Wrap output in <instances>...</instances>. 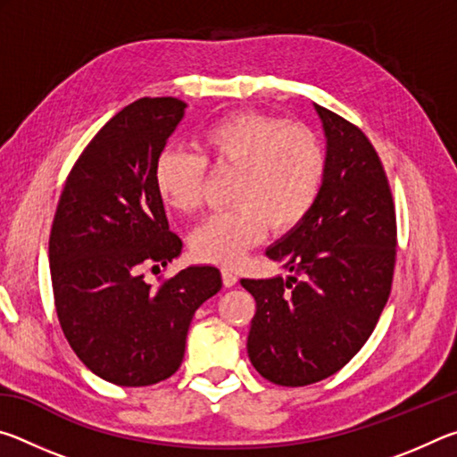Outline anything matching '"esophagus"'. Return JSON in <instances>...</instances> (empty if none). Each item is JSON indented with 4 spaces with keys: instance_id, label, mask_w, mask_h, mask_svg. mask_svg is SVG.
Segmentation results:
<instances>
[{
    "instance_id": "34e87169",
    "label": "esophagus",
    "mask_w": 457,
    "mask_h": 457,
    "mask_svg": "<svg viewBox=\"0 0 457 457\" xmlns=\"http://www.w3.org/2000/svg\"><path fill=\"white\" fill-rule=\"evenodd\" d=\"M221 278H223V286H226V288H231V286H236V282H237V276L228 268L221 270Z\"/></svg>"
}]
</instances>
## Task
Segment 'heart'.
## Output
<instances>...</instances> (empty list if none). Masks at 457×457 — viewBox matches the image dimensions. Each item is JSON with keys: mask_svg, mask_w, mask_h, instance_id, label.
Returning <instances> with one entry per match:
<instances>
[{"mask_svg": "<svg viewBox=\"0 0 457 457\" xmlns=\"http://www.w3.org/2000/svg\"><path fill=\"white\" fill-rule=\"evenodd\" d=\"M195 151L165 149L154 161L157 195L179 213L201 204L207 167L234 171L228 212L213 213L193 231L191 253L201 262L236 266L266 229L284 234L319 199L327 153L312 129L286 125L260 112H234L201 130Z\"/></svg>", "mask_w": 457, "mask_h": 457, "instance_id": "obj_1", "label": "heart"}]
</instances>
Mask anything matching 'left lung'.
Instances as JSON below:
<instances>
[{
	"label": "left lung",
	"mask_w": 457,
	"mask_h": 457,
	"mask_svg": "<svg viewBox=\"0 0 457 457\" xmlns=\"http://www.w3.org/2000/svg\"><path fill=\"white\" fill-rule=\"evenodd\" d=\"M327 133V173L311 213L266 256L292 272L244 278L256 300L247 354L258 373L304 386L343 369L375 330L397 256L395 204L362 130L316 104Z\"/></svg>",
	"instance_id": "obj_1"
}]
</instances>
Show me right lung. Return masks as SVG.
<instances>
[{
	"label": "right lung",
	"mask_w": 457,
	"mask_h": 457,
	"mask_svg": "<svg viewBox=\"0 0 457 457\" xmlns=\"http://www.w3.org/2000/svg\"><path fill=\"white\" fill-rule=\"evenodd\" d=\"M183 100L138 98L98 130L68 173L50 231L54 306L84 365L108 383L146 386L181 367L193 314L221 274L191 266L145 282L181 253L153 181Z\"/></svg>",
	"instance_id": "right-lung-1"
}]
</instances>
